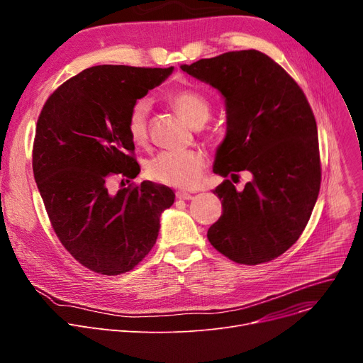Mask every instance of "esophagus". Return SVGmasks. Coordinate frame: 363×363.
<instances>
[{
  "label": "esophagus",
  "mask_w": 363,
  "mask_h": 363,
  "mask_svg": "<svg viewBox=\"0 0 363 363\" xmlns=\"http://www.w3.org/2000/svg\"><path fill=\"white\" fill-rule=\"evenodd\" d=\"M193 197H194L193 194H189L186 191H177V199L179 200H191Z\"/></svg>",
  "instance_id": "34e87169"
}]
</instances>
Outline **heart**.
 <instances>
[{
	"label": "heart",
	"instance_id": "1",
	"mask_svg": "<svg viewBox=\"0 0 363 363\" xmlns=\"http://www.w3.org/2000/svg\"><path fill=\"white\" fill-rule=\"evenodd\" d=\"M166 101L194 128L203 126L211 118V103L201 94L178 88L166 95ZM148 104L137 101L126 114V132L133 145L143 147L148 141ZM207 159L200 150L163 151L147 164V175L156 182L177 188H194L200 184Z\"/></svg>",
	"mask_w": 363,
	"mask_h": 363
}]
</instances>
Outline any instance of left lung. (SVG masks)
<instances>
[{
  "instance_id": "1",
  "label": "left lung",
  "mask_w": 363,
  "mask_h": 363,
  "mask_svg": "<svg viewBox=\"0 0 363 363\" xmlns=\"http://www.w3.org/2000/svg\"><path fill=\"white\" fill-rule=\"evenodd\" d=\"M181 69L225 99L226 135L216 151L215 174L253 175L242 191L230 179L213 189L222 216L207 238L241 264L274 260L298 240L319 194L318 129L306 95L257 50L230 51Z\"/></svg>"
}]
</instances>
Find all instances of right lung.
Wrapping results in <instances>:
<instances>
[{"label": "right lung", "instance_id": "right-lung-1", "mask_svg": "<svg viewBox=\"0 0 363 363\" xmlns=\"http://www.w3.org/2000/svg\"><path fill=\"white\" fill-rule=\"evenodd\" d=\"M174 67L94 66L57 88L36 123L33 177L55 235L85 268L121 275L156 244L160 215L175 201L169 186L144 181L110 194L107 182L137 178L129 108Z\"/></svg>", "mask_w": 363, "mask_h": 363}]
</instances>
